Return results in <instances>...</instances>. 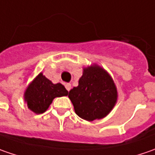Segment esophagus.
<instances>
[{"mask_svg":"<svg viewBox=\"0 0 155 155\" xmlns=\"http://www.w3.org/2000/svg\"><path fill=\"white\" fill-rule=\"evenodd\" d=\"M64 86H65V89H66L68 91H71V84H66Z\"/></svg>","mask_w":155,"mask_h":155,"instance_id":"1","label":"esophagus"}]
</instances>
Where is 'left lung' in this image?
Returning a JSON list of instances; mask_svg holds the SVG:
<instances>
[{
	"label": "left lung",
	"instance_id": "left-lung-1",
	"mask_svg": "<svg viewBox=\"0 0 155 155\" xmlns=\"http://www.w3.org/2000/svg\"><path fill=\"white\" fill-rule=\"evenodd\" d=\"M76 114L86 121L104 118L116 103L117 91L110 76L97 65L84 69L78 86L69 92Z\"/></svg>",
	"mask_w": 155,
	"mask_h": 155
}]
</instances>
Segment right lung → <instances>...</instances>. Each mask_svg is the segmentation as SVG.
<instances>
[{"mask_svg": "<svg viewBox=\"0 0 155 155\" xmlns=\"http://www.w3.org/2000/svg\"><path fill=\"white\" fill-rule=\"evenodd\" d=\"M68 91L61 84H53L42 73L27 87L25 92V101L27 107L36 114H42L48 109L55 97L67 96Z\"/></svg>", "mask_w": 155, "mask_h": 155, "instance_id": "right-lung-1", "label": "right lung"}]
</instances>
